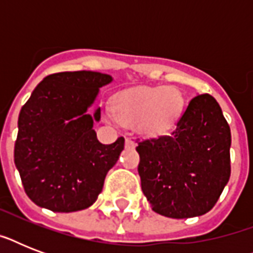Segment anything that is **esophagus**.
<instances>
[{
	"instance_id": "esophagus-1",
	"label": "esophagus",
	"mask_w": 253,
	"mask_h": 253,
	"mask_svg": "<svg viewBox=\"0 0 253 253\" xmlns=\"http://www.w3.org/2000/svg\"><path fill=\"white\" fill-rule=\"evenodd\" d=\"M126 146L127 147H134L135 146V140H132L131 138H126Z\"/></svg>"
}]
</instances>
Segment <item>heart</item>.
<instances>
[{
	"label": "heart",
	"instance_id": "b5f03b06",
	"mask_svg": "<svg viewBox=\"0 0 253 253\" xmlns=\"http://www.w3.org/2000/svg\"><path fill=\"white\" fill-rule=\"evenodd\" d=\"M184 98L176 87H136L123 93L114 103L118 121L136 125L146 134L168 130L180 117Z\"/></svg>",
	"mask_w": 253,
	"mask_h": 253
}]
</instances>
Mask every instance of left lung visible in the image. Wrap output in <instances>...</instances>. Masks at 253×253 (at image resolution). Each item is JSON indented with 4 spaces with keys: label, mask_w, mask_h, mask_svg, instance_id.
<instances>
[{
    "label": "left lung",
    "mask_w": 253,
    "mask_h": 253,
    "mask_svg": "<svg viewBox=\"0 0 253 253\" xmlns=\"http://www.w3.org/2000/svg\"><path fill=\"white\" fill-rule=\"evenodd\" d=\"M230 146V126L208 93L190 99L168 135L138 139V172L152 210L176 219L210 211L231 174Z\"/></svg>",
    "instance_id": "left-lung-1"
}]
</instances>
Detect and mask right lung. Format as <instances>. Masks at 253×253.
<instances>
[{"label": "right lung", "instance_id": "1", "mask_svg": "<svg viewBox=\"0 0 253 253\" xmlns=\"http://www.w3.org/2000/svg\"><path fill=\"white\" fill-rule=\"evenodd\" d=\"M111 76L90 71L44 77L22 106L14 163L26 194L34 204L57 212L84 210L102 192L107 172L125 148L121 136L98 142L87 107Z\"/></svg>", "mask_w": 253, "mask_h": 253}]
</instances>
